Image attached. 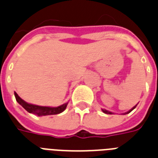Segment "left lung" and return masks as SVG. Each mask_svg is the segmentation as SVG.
<instances>
[{"label":"left lung","mask_w":158,"mask_h":158,"mask_svg":"<svg viewBox=\"0 0 158 158\" xmlns=\"http://www.w3.org/2000/svg\"><path fill=\"white\" fill-rule=\"evenodd\" d=\"M138 105V104H137ZM136 105V106H137ZM136 106H134V107L133 108H131V109H130V110H128L127 112H125V113H123V114H124V115H125V114H128V113H130V112H131V111H132L133 110H134V109H135V107H136ZM102 111H103L104 113H106V114H114V113L113 112H110V111H109V110H105V109H102Z\"/></svg>","instance_id":"8db88e82"}]
</instances>
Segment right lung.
<instances>
[{"label":"right lung","instance_id":"1","mask_svg":"<svg viewBox=\"0 0 158 158\" xmlns=\"http://www.w3.org/2000/svg\"><path fill=\"white\" fill-rule=\"evenodd\" d=\"M16 101L18 102L19 104H20L28 112L33 113L34 115H38V116H43V115H56L60 113L63 112L67 106V103H64L61 106H59L57 107H50V106H41L33 105L26 102L23 101V99L20 98L18 94L15 93Z\"/></svg>","mask_w":158,"mask_h":158}]
</instances>
